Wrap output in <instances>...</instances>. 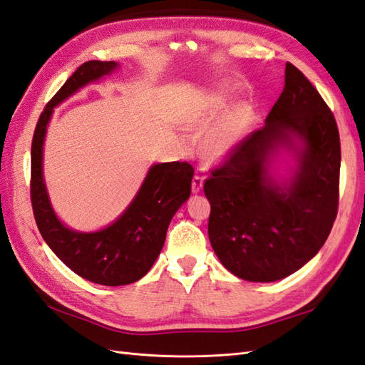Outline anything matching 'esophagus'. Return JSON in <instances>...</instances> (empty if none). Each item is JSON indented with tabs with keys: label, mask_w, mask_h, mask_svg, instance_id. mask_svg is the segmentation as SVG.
Masks as SVG:
<instances>
[{
	"label": "esophagus",
	"mask_w": 365,
	"mask_h": 365,
	"mask_svg": "<svg viewBox=\"0 0 365 365\" xmlns=\"http://www.w3.org/2000/svg\"><path fill=\"white\" fill-rule=\"evenodd\" d=\"M202 186H203V177L196 174L192 177V185H191L192 192H199L202 190Z\"/></svg>",
	"instance_id": "1"
}]
</instances>
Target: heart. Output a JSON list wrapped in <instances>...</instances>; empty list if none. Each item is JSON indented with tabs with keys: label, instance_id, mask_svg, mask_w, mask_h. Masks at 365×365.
I'll use <instances>...</instances> for the list:
<instances>
[{
	"label": "heart",
	"instance_id": "obj_1",
	"mask_svg": "<svg viewBox=\"0 0 365 365\" xmlns=\"http://www.w3.org/2000/svg\"><path fill=\"white\" fill-rule=\"evenodd\" d=\"M221 118H222L221 113L215 112V110H211L210 107H205L194 115L192 125L200 130H208V129H213L215 125H217L219 121H221ZM249 120H250V115L247 110L242 107L236 110V112L230 116L228 123L222 125L221 129L215 132L205 141L207 154L213 158L225 155L227 152L235 146V143L238 140L241 132L245 129V125L249 124Z\"/></svg>",
	"mask_w": 365,
	"mask_h": 365
}]
</instances>
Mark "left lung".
Returning <instances> with one entry per match:
<instances>
[{
  "mask_svg": "<svg viewBox=\"0 0 365 365\" xmlns=\"http://www.w3.org/2000/svg\"><path fill=\"white\" fill-rule=\"evenodd\" d=\"M295 134L304 143L289 189L267 177V157ZM341 140L334 115L299 68L286 63L284 88L266 124L232 148L203 183L208 236L225 269L247 282L294 274L325 244L337 216Z\"/></svg>",
  "mask_w": 365,
  "mask_h": 365,
  "instance_id": "obj_1",
  "label": "left lung"
}]
</instances>
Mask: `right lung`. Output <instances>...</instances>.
Returning <instances> with one entry per match:
<instances>
[{
    "mask_svg": "<svg viewBox=\"0 0 365 365\" xmlns=\"http://www.w3.org/2000/svg\"><path fill=\"white\" fill-rule=\"evenodd\" d=\"M116 66L113 61L82 63L45 106L31 146V203L41 236L74 274L104 286L129 284L149 272L162 252L174 213L190 197L194 175L192 166L186 162L152 166L130 207L101 232H73L56 217L41 177V149L51 113L74 91Z\"/></svg>",
    "mask_w": 365,
    "mask_h": 365,
    "instance_id": "obj_1",
    "label": "right lung"
}]
</instances>
